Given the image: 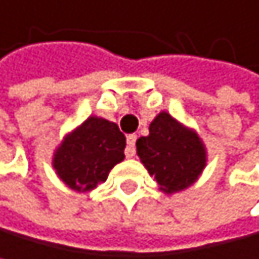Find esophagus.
Here are the masks:
<instances>
[{
    "mask_svg": "<svg viewBox=\"0 0 259 259\" xmlns=\"http://www.w3.org/2000/svg\"><path fill=\"white\" fill-rule=\"evenodd\" d=\"M135 142H137V135H135V134L127 135V149H125V155L127 157H134L135 155Z\"/></svg>",
    "mask_w": 259,
    "mask_h": 259,
    "instance_id": "1",
    "label": "esophagus"
}]
</instances>
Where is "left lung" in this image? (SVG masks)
Wrapping results in <instances>:
<instances>
[{
    "instance_id": "1",
    "label": "left lung",
    "mask_w": 259,
    "mask_h": 259,
    "mask_svg": "<svg viewBox=\"0 0 259 259\" xmlns=\"http://www.w3.org/2000/svg\"><path fill=\"white\" fill-rule=\"evenodd\" d=\"M137 155L165 193L188 188L206 165L200 137L167 112L158 114L149 127V135L137 140Z\"/></svg>"
}]
</instances>
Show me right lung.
<instances>
[{"instance_id":"obj_1","label":"right lung","mask_w":259,"mask_h":259,"mask_svg":"<svg viewBox=\"0 0 259 259\" xmlns=\"http://www.w3.org/2000/svg\"><path fill=\"white\" fill-rule=\"evenodd\" d=\"M125 135L114 122L89 117L67 134L54 152L53 167L69 188L89 192L107 180L115 163L125 158Z\"/></svg>"}]
</instances>
